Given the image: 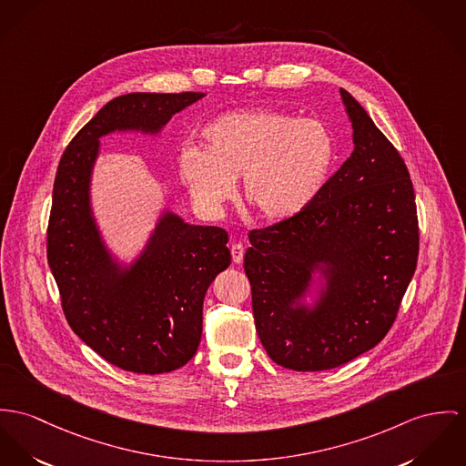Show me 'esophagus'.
<instances>
[{
	"mask_svg": "<svg viewBox=\"0 0 466 466\" xmlns=\"http://www.w3.org/2000/svg\"><path fill=\"white\" fill-rule=\"evenodd\" d=\"M230 253H232V260H234L236 264H241V260H243V257H245V247H243L241 243H234L232 248H230Z\"/></svg>",
	"mask_w": 466,
	"mask_h": 466,
	"instance_id": "34e87169",
	"label": "esophagus"
}]
</instances>
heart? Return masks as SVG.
<instances>
[{
  "label": "heart",
  "mask_w": 466,
  "mask_h": 466,
  "mask_svg": "<svg viewBox=\"0 0 466 466\" xmlns=\"http://www.w3.org/2000/svg\"><path fill=\"white\" fill-rule=\"evenodd\" d=\"M204 150L184 145L177 172L191 198L208 211L241 197L258 218L284 221L299 215L328 179L333 144L319 122L253 107L225 113L202 131Z\"/></svg>",
  "instance_id": "b5f03b06"
}]
</instances>
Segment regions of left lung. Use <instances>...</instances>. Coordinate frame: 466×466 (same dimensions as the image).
I'll return each mask as SVG.
<instances>
[{
	"label": "left lung",
	"mask_w": 466,
	"mask_h": 466,
	"mask_svg": "<svg viewBox=\"0 0 466 466\" xmlns=\"http://www.w3.org/2000/svg\"><path fill=\"white\" fill-rule=\"evenodd\" d=\"M355 150L299 213L248 234L258 339L275 363L328 370L383 340L419 258L413 184L394 145L340 88ZM319 272L317 303L302 299Z\"/></svg>",
	"instance_id": "left-lung-1"
}]
</instances>
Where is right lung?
<instances>
[{
	"label": "right lung",
	"mask_w": 466,
	"mask_h": 466,
	"mask_svg": "<svg viewBox=\"0 0 466 466\" xmlns=\"http://www.w3.org/2000/svg\"><path fill=\"white\" fill-rule=\"evenodd\" d=\"M206 94H126L109 101L66 148L53 186L47 262L72 331L99 357L137 374L186 365L200 344L204 296L228 268V234L163 213L140 257L120 266L101 238L90 180L101 138L157 135Z\"/></svg>",
	"instance_id": "add662e5"
}]
</instances>
